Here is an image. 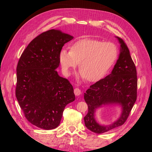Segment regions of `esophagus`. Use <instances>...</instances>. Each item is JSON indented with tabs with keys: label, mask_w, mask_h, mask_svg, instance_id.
I'll return each instance as SVG.
<instances>
[{
	"label": "esophagus",
	"mask_w": 152,
	"mask_h": 152,
	"mask_svg": "<svg viewBox=\"0 0 152 152\" xmlns=\"http://www.w3.org/2000/svg\"><path fill=\"white\" fill-rule=\"evenodd\" d=\"M74 94L77 96H80L81 94V91H80V89H78V88H75L74 89Z\"/></svg>",
	"instance_id": "1"
}]
</instances>
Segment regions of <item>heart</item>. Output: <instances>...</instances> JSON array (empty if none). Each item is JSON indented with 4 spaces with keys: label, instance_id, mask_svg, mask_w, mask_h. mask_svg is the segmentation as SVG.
<instances>
[{
    "label": "heart",
    "instance_id": "heart-1",
    "mask_svg": "<svg viewBox=\"0 0 152 152\" xmlns=\"http://www.w3.org/2000/svg\"><path fill=\"white\" fill-rule=\"evenodd\" d=\"M118 56V49L114 43L84 39L73 44L70 51L61 49L59 61L65 75H70L79 63L80 77L93 82L107 74Z\"/></svg>",
    "mask_w": 152,
    "mask_h": 152
}]
</instances>
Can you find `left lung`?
<instances>
[{"mask_svg": "<svg viewBox=\"0 0 152 152\" xmlns=\"http://www.w3.org/2000/svg\"><path fill=\"white\" fill-rule=\"evenodd\" d=\"M120 44L118 58L110 75L98 81L84 93L88 113L84 117L86 127L91 131L101 134L122 126L127 120L137 98L136 68L129 50L124 40L115 36ZM107 105H118L121 114L113 123L101 124L95 120L99 108Z\"/></svg>", "mask_w": 152, "mask_h": 152, "instance_id": "1", "label": "left lung"}]
</instances>
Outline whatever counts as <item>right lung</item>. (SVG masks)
Here are the masks:
<instances>
[{"label":"right lung","mask_w":152,"mask_h":152,"mask_svg":"<svg viewBox=\"0 0 152 152\" xmlns=\"http://www.w3.org/2000/svg\"><path fill=\"white\" fill-rule=\"evenodd\" d=\"M73 37L52 29L37 37L18 61L16 96L25 116L45 130L60 124L66 106L75 99L72 85L59 76V54Z\"/></svg>","instance_id":"add662e5"}]
</instances>
